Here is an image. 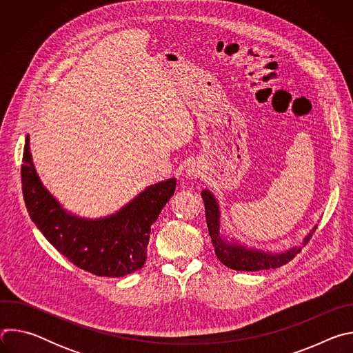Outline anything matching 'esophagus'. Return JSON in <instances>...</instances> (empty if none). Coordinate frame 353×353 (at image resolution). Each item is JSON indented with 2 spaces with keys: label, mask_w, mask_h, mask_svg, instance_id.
Returning <instances> with one entry per match:
<instances>
[{
  "label": "esophagus",
  "mask_w": 353,
  "mask_h": 353,
  "mask_svg": "<svg viewBox=\"0 0 353 353\" xmlns=\"http://www.w3.org/2000/svg\"><path fill=\"white\" fill-rule=\"evenodd\" d=\"M188 176H191V177H198L199 176V169L198 168H195V166H191L190 169H188Z\"/></svg>",
  "instance_id": "esophagus-1"
}]
</instances>
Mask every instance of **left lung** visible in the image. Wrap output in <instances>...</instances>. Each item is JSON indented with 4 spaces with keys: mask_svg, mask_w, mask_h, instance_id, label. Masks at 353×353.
Returning <instances> with one entry per match:
<instances>
[{
    "mask_svg": "<svg viewBox=\"0 0 353 353\" xmlns=\"http://www.w3.org/2000/svg\"><path fill=\"white\" fill-rule=\"evenodd\" d=\"M205 204V216H207V225L208 232L212 239V244L215 247V254L218 260L225 264L228 268L234 271H261V270H270V268H279L289 261H292L300 251L301 247H296L293 250H289L288 253L282 254H265L263 251L248 250L239 244L226 241L221 233H219V208L214 195L204 190L201 192ZM316 232V228L313 229L312 234ZM312 234H309L305 240V244H307L312 239Z\"/></svg>",
    "mask_w": 353,
    "mask_h": 353,
    "instance_id": "1",
    "label": "left lung"
}]
</instances>
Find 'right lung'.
Masks as SVG:
<instances>
[{
    "label": "right lung",
    "mask_w": 353,
    "mask_h": 353,
    "mask_svg": "<svg viewBox=\"0 0 353 353\" xmlns=\"http://www.w3.org/2000/svg\"><path fill=\"white\" fill-rule=\"evenodd\" d=\"M22 161L21 180L28 212L59 253L97 276L119 278L143 267L152 223L174 194V179L148 187L110 218L83 221L63 211L41 185L32 165L29 138Z\"/></svg>",
    "instance_id": "1"
}]
</instances>
